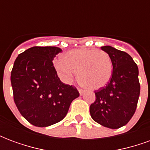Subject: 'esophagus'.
<instances>
[{"mask_svg":"<svg viewBox=\"0 0 150 150\" xmlns=\"http://www.w3.org/2000/svg\"><path fill=\"white\" fill-rule=\"evenodd\" d=\"M79 94L82 96V95L84 93V91H83V89H80V88H79Z\"/></svg>","mask_w":150,"mask_h":150,"instance_id":"esophagus-1","label":"esophagus"}]
</instances>
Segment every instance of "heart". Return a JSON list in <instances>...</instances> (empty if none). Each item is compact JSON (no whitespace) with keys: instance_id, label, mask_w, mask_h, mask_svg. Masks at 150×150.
Instances as JSON below:
<instances>
[{"instance_id":"b5f03b06","label":"heart","mask_w":150,"mask_h":150,"mask_svg":"<svg viewBox=\"0 0 150 150\" xmlns=\"http://www.w3.org/2000/svg\"><path fill=\"white\" fill-rule=\"evenodd\" d=\"M54 67L59 78L66 83H71L75 72H78L79 82L92 90L107 84L113 68L107 52L91 49L71 50L54 62Z\"/></svg>"}]
</instances>
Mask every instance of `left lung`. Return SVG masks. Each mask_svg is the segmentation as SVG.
Wrapping results in <instances>:
<instances>
[{"instance_id": "8db88e82", "label": "left lung", "mask_w": 150, "mask_h": 150, "mask_svg": "<svg viewBox=\"0 0 150 150\" xmlns=\"http://www.w3.org/2000/svg\"><path fill=\"white\" fill-rule=\"evenodd\" d=\"M112 62V75L105 87L95 91L90 106L92 119L109 129L125 125L135 113L140 96L138 67L129 54L110 46H102Z\"/></svg>"}]
</instances>
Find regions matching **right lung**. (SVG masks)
I'll return each mask as SVG.
<instances>
[{"mask_svg":"<svg viewBox=\"0 0 150 150\" xmlns=\"http://www.w3.org/2000/svg\"><path fill=\"white\" fill-rule=\"evenodd\" d=\"M62 50L34 46L17 57L11 71L13 100L31 125L47 127L62 120L75 98L77 88L59 79L53 60Z\"/></svg>","mask_w":150,"mask_h":150,"instance_id":"obj_1","label":"right lung"}]
</instances>
